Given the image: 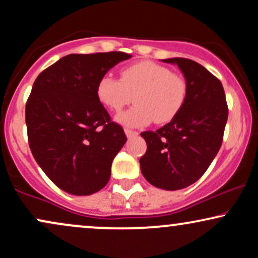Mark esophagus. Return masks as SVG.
<instances>
[{
	"mask_svg": "<svg viewBox=\"0 0 258 258\" xmlns=\"http://www.w3.org/2000/svg\"><path fill=\"white\" fill-rule=\"evenodd\" d=\"M125 133H126V136H127V137H128V138L135 137V136L138 135L137 131H133V130H130V128H125Z\"/></svg>",
	"mask_w": 258,
	"mask_h": 258,
	"instance_id": "34e87169",
	"label": "esophagus"
}]
</instances>
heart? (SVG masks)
<instances>
[{"label": "heart", "mask_w": 258, "mask_h": 258, "mask_svg": "<svg viewBox=\"0 0 258 258\" xmlns=\"http://www.w3.org/2000/svg\"><path fill=\"white\" fill-rule=\"evenodd\" d=\"M97 98L109 110L119 112L135 96L136 105L117 116L128 127L172 121L184 106L188 82L180 74L155 61L142 60L122 68L120 80L104 75L97 84Z\"/></svg>", "instance_id": "obj_1"}]
</instances>
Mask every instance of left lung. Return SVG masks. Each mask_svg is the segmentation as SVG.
Masks as SVG:
<instances>
[{
    "mask_svg": "<svg viewBox=\"0 0 258 258\" xmlns=\"http://www.w3.org/2000/svg\"><path fill=\"white\" fill-rule=\"evenodd\" d=\"M162 61L177 64L188 82V97L172 121L155 132L141 133L147 142V152L139 164L150 184L178 190L197 182L217 155L228 106L221 81L203 65L185 58Z\"/></svg>",
    "mask_w": 258,
    "mask_h": 258,
    "instance_id": "1",
    "label": "left lung"
}]
</instances>
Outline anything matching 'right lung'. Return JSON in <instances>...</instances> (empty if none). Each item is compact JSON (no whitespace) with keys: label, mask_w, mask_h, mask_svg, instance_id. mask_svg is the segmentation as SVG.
<instances>
[{"label":"right lung","mask_w":258,"mask_h":258,"mask_svg":"<svg viewBox=\"0 0 258 258\" xmlns=\"http://www.w3.org/2000/svg\"><path fill=\"white\" fill-rule=\"evenodd\" d=\"M131 57L69 54L35 80L25 106L29 146L38 166L67 193L91 195L109 182L112 160L127 138L97 98V84Z\"/></svg>","instance_id":"add662e5"}]
</instances>
